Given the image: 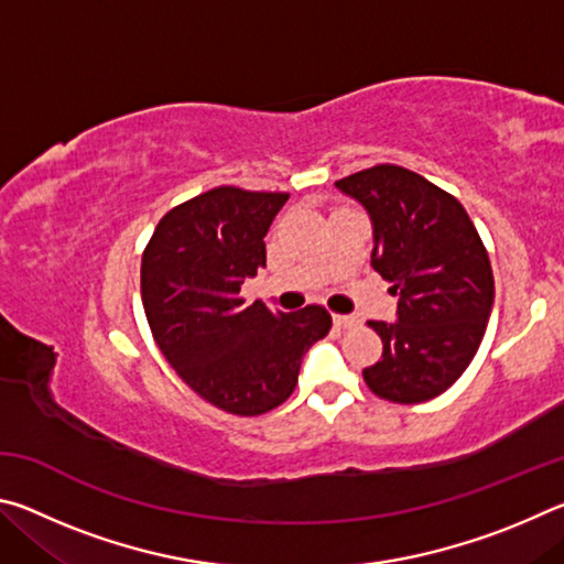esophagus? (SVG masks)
<instances>
[{"instance_id":"1","label":"esophagus","mask_w":564,"mask_h":564,"mask_svg":"<svg viewBox=\"0 0 564 564\" xmlns=\"http://www.w3.org/2000/svg\"><path fill=\"white\" fill-rule=\"evenodd\" d=\"M333 323H336L338 328H350V326H356L358 318L356 316H343V313H338V316H333Z\"/></svg>"}]
</instances>
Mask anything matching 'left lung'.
I'll list each match as a JSON object with an SVG mask.
<instances>
[{
  "instance_id": "1",
  "label": "left lung",
  "mask_w": 564,
  "mask_h": 564,
  "mask_svg": "<svg viewBox=\"0 0 564 564\" xmlns=\"http://www.w3.org/2000/svg\"><path fill=\"white\" fill-rule=\"evenodd\" d=\"M373 226L370 265L393 283L395 321H368L383 356L362 370L393 403H425L470 366L488 326L495 281L488 251L457 198L431 181L380 164L336 181Z\"/></svg>"
}]
</instances>
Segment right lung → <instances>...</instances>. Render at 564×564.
Wrapping results in <instances>:
<instances>
[{
    "label": "right lung",
    "instance_id": "1",
    "mask_svg": "<svg viewBox=\"0 0 564 564\" xmlns=\"http://www.w3.org/2000/svg\"><path fill=\"white\" fill-rule=\"evenodd\" d=\"M289 194L218 186L161 218L141 259V301L156 346L181 380L234 415H261L299 383L303 356L326 338L321 305L283 313L241 283L265 265V243Z\"/></svg>",
    "mask_w": 564,
    "mask_h": 564
}]
</instances>
